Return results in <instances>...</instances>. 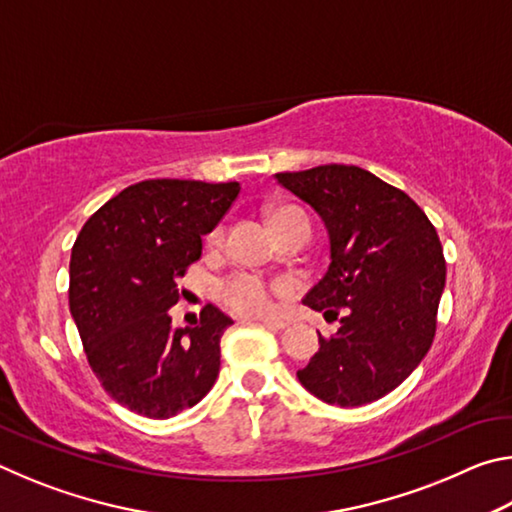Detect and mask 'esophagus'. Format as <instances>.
<instances>
[{"label":"esophagus","instance_id":"1","mask_svg":"<svg viewBox=\"0 0 512 512\" xmlns=\"http://www.w3.org/2000/svg\"><path fill=\"white\" fill-rule=\"evenodd\" d=\"M259 323H262L268 329H284L289 325L287 320H282V318H259Z\"/></svg>","mask_w":512,"mask_h":512}]
</instances>
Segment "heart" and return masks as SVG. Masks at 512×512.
Wrapping results in <instances>:
<instances>
[{"label": "heart", "instance_id": "obj_1", "mask_svg": "<svg viewBox=\"0 0 512 512\" xmlns=\"http://www.w3.org/2000/svg\"><path fill=\"white\" fill-rule=\"evenodd\" d=\"M298 221H307V216L302 214L298 207L280 205L271 210V225L277 235L291 228V225ZM223 237H225V228L223 225H216V228L210 232V237H207V244H210V248L221 246ZM282 289H284L282 284L268 282L264 277L253 275V273H232L225 277V280H221L216 293H219V300L223 305L235 311V314L262 316L273 307V298L277 293H282Z\"/></svg>", "mask_w": 512, "mask_h": 512}]
</instances>
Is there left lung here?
<instances>
[{"label": "left lung", "instance_id": "obj_1", "mask_svg": "<svg viewBox=\"0 0 512 512\" xmlns=\"http://www.w3.org/2000/svg\"><path fill=\"white\" fill-rule=\"evenodd\" d=\"M277 183L323 216L332 264L305 305L341 320L300 384L318 400L361 406L418 368L438 325L445 255L438 232L402 189L354 164L275 173Z\"/></svg>", "mask_w": 512, "mask_h": 512}]
</instances>
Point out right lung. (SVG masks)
I'll return each instance as SVG.
<instances>
[{
  "label": "right lung",
  "mask_w": 512,
  "mask_h": 512,
  "mask_svg": "<svg viewBox=\"0 0 512 512\" xmlns=\"http://www.w3.org/2000/svg\"><path fill=\"white\" fill-rule=\"evenodd\" d=\"M239 192V183L142 180L101 205L76 237L69 311L103 391L128 411L173 418L214 386L232 320L207 305L196 327L171 329L169 309Z\"/></svg>",
  "instance_id": "right-lung-1"
}]
</instances>
